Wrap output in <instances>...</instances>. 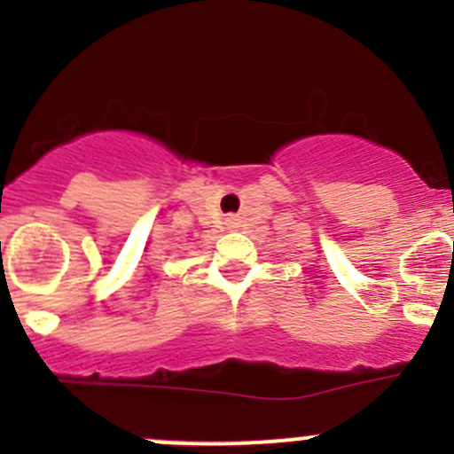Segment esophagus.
Wrapping results in <instances>:
<instances>
[{
  "label": "esophagus",
  "instance_id": "34e87169",
  "mask_svg": "<svg viewBox=\"0 0 454 454\" xmlns=\"http://www.w3.org/2000/svg\"><path fill=\"white\" fill-rule=\"evenodd\" d=\"M228 226H231V228H237V222H235V219H228Z\"/></svg>",
  "mask_w": 454,
  "mask_h": 454
}]
</instances>
